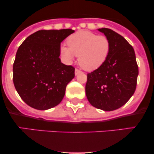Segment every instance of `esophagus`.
Here are the masks:
<instances>
[{
    "mask_svg": "<svg viewBox=\"0 0 154 154\" xmlns=\"http://www.w3.org/2000/svg\"><path fill=\"white\" fill-rule=\"evenodd\" d=\"M75 75H79V73H81V71L80 70H79L78 69H75Z\"/></svg>",
    "mask_w": 154,
    "mask_h": 154,
    "instance_id": "1",
    "label": "esophagus"
}]
</instances>
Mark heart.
I'll use <instances>...</instances> for the list:
<instances>
[{
    "mask_svg": "<svg viewBox=\"0 0 154 154\" xmlns=\"http://www.w3.org/2000/svg\"><path fill=\"white\" fill-rule=\"evenodd\" d=\"M67 45H61L60 54L68 62L78 56V63L83 69L94 71L105 63L110 54L111 44L104 35L80 30L69 36Z\"/></svg>",
    "mask_w": 154,
    "mask_h": 154,
    "instance_id": "b5f03b06",
    "label": "heart"
}]
</instances>
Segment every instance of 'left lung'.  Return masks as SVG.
Returning a JSON list of instances; mask_svg holds the SVG:
<instances>
[{
	"label": "left lung",
	"mask_w": 154,
	"mask_h": 154,
	"mask_svg": "<svg viewBox=\"0 0 154 154\" xmlns=\"http://www.w3.org/2000/svg\"><path fill=\"white\" fill-rule=\"evenodd\" d=\"M110 40V54L105 63L88 74L85 93L93 106L103 111H114L125 105L135 93L138 66L135 51L116 32L98 29Z\"/></svg>",
	"instance_id": "obj_1"
}]
</instances>
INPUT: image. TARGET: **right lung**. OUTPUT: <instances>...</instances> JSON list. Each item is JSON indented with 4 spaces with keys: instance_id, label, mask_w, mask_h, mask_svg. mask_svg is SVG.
<instances>
[{
    "instance_id": "1",
    "label": "right lung",
    "mask_w": 154,
    "mask_h": 154,
    "mask_svg": "<svg viewBox=\"0 0 154 154\" xmlns=\"http://www.w3.org/2000/svg\"><path fill=\"white\" fill-rule=\"evenodd\" d=\"M71 29L39 30L27 37L17 50L13 81L28 106L47 110L61 103L66 87L75 77V68L61 62L60 45Z\"/></svg>"
}]
</instances>
